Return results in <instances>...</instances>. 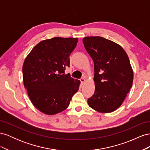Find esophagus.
I'll return each instance as SVG.
<instances>
[{"label":"esophagus","mask_w":150,"mask_h":150,"mask_svg":"<svg viewBox=\"0 0 150 150\" xmlns=\"http://www.w3.org/2000/svg\"><path fill=\"white\" fill-rule=\"evenodd\" d=\"M80 81H81V83H82V84H84L85 83V82H86L85 78H81V79H80Z\"/></svg>","instance_id":"esophagus-1"}]
</instances>
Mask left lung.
I'll use <instances>...</instances> for the list:
<instances>
[{"label": "left lung", "instance_id": "1", "mask_svg": "<svg viewBox=\"0 0 150 150\" xmlns=\"http://www.w3.org/2000/svg\"><path fill=\"white\" fill-rule=\"evenodd\" d=\"M86 51L94 62L95 91L89 106L100 112L115 111L123 103L132 86L133 71L122 47L99 36L83 38Z\"/></svg>", "mask_w": 150, "mask_h": 150}]
</instances>
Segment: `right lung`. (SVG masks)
<instances>
[{
	"instance_id": "add662e5",
	"label": "right lung",
	"mask_w": 150,
	"mask_h": 150,
	"mask_svg": "<svg viewBox=\"0 0 150 150\" xmlns=\"http://www.w3.org/2000/svg\"><path fill=\"white\" fill-rule=\"evenodd\" d=\"M78 41L72 38L44 40L25 58L22 67L24 87L34 106L44 114L65 110L79 89L80 81L65 74Z\"/></svg>"
}]
</instances>
